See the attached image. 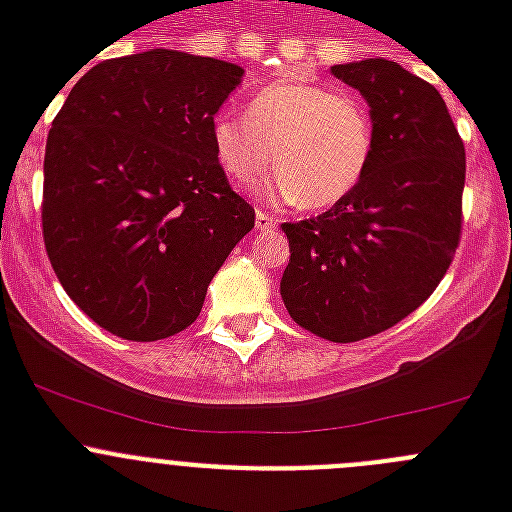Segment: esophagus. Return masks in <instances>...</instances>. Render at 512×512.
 Instances as JSON below:
<instances>
[{
  "label": "esophagus",
  "mask_w": 512,
  "mask_h": 512,
  "mask_svg": "<svg viewBox=\"0 0 512 512\" xmlns=\"http://www.w3.org/2000/svg\"><path fill=\"white\" fill-rule=\"evenodd\" d=\"M274 225H279V217L277 215H269V212H256V228L259 230H269L274 228Z\"/></svg>",
  "instance_id": "obj_1"
}]
</instances>
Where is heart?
<instances>
[{
	"instance_id": "b5f03b06",
	"label": "heart",
	"mask_w": 512,
	"mask_h": 512,
	"mask_svg": "<svg viewBox=\"0 0 512 512\" xmlns=\"http://www.w3.org/2000/svg\"><path fill=\"white\" fill-rule=\"evenodd\" d=\"M220 169L253 184L277 166L261 194L307 210L338 205L364 179L374 153L372 115L356 94L307 81H274L253 94L246 115L223 107L210 120Z\"/></svg>"
}]
</instances>
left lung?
<instances>
[{"label":"left lung","instance_id":"8db88e82","mask_svg":"<svg viewBox=\"0 0 512 512\" xmlns=\"http://www.w3.org/2000/svg\"><path fill=\"white\" fill-rule=\"evenodd\" d=\"M330 74L369 104L374 153L346 200L282 225L279 292L297 325L351 343L408 318L443 279L459 246L467 156L438 89L400 63L366 58Z\"/></svg>","mask_w":512,"mask_h":512}]
</instances>
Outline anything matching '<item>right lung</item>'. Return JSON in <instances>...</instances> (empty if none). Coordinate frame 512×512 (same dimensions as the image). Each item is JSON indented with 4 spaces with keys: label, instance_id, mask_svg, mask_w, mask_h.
<instances>
[{
    "label": "right lung",
    "instance_id": "obj_1",
    "mask_svg": "<svg viewBox=\"0 0 512 512\" xmlns=\"http://www.w3.org/2000/svg\"><path fill=\"white\" fill-rule=\"evenodd\" d=\"M243 69L169 48L102 61L71 87L45 143L43 238L66 295L125 341L197 320L253 228L210 146Z\"/></svg>",
    "mask_w": 512,
    "mask_h": 512
}]
</instances>
